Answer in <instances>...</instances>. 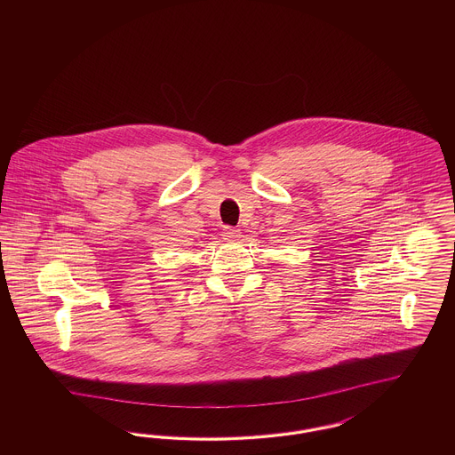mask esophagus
<instances>
[{"label": "esophagus", "mask_w": 455, "mask_h": 455, "mask_svg": "<svg viewBox=\"0 0 455 455\" xmlns=\"http://www.w3.org/2000/svg\"><path fill=\"white\" fill-rule=\"evenodd\" d=\"M221 235H223V238L225 240H237V238H240V230H237V228H234V227H225L223 228V232H221Z\"/></svg>", "instance_id": "34e87169"}]
</instances>
